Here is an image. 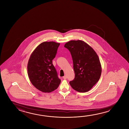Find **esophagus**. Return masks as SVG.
<instances>
[{"mask_svg":"<svg viewBox=\"0 0 129 129\" xmlns=\"http://www.w3.org/2000/svg\"><path fill=\"white\" fill-rule=\"evenodd\" d=\"M63 78L64 80H66V79H67V77L66 76H64L63 77Z\"/></svg>","mask_w":129,"mask_h":129,"instance_id":"34e87169","label":"esophagus"}]
</instances>
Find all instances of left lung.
<instances>
[{"mask_svg":"<svg viewBox=\"0 0 129 129\" xmlns=\"http://www.w3.org/2000/svg\"><path fill=\"white\" fill-rule=\"evenodd\" d=\"M64 47L72 55L75 74L70 85L79 92L89 91L99 81L101 75V65L97 54L82 40H71L66 43Z\"/></svg>","mask_w":129,"mask_h":129,"instance_id":"1","label":"left lung"}]
</instances>
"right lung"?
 <instances>
[{
  "mask_svg": "<svg viewBox=\"0 0 129 129\" xmlns=\"http://www.w3.org/2000/svg\"><path fill=\"white\" fill-rule=\"evenodd\" d=\"M60 44L44 42L36 47L30 56L27 72L32 84L38 90L50 93L57 89L61 82L52 63Z\"/></svg>",
  "mask_w": 129,
  "mask_h": 129,
  "instance_id": "add662e5",
  "label": "right lung"
}]
</instances>
